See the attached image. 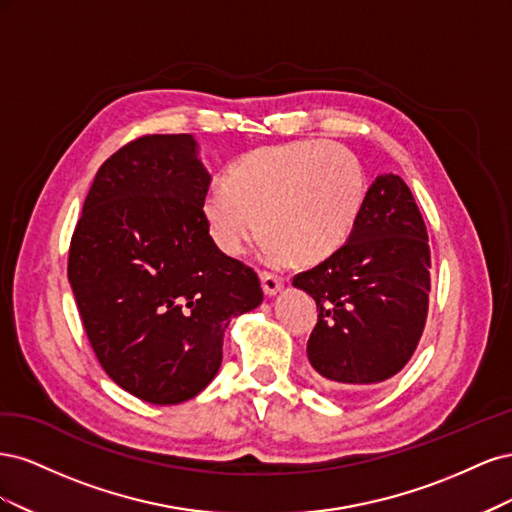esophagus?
<instances>
[{
	"mask_svg": "<svg viewBox=\"0 0 512 512\" xmlns=\"http://www.w3.org/2000/svg\"><path fill=\"white\" fill-rule=\"evenodd\" d=\"M260 284H262V290H265L267 297H273V294L282 288V277H277L275 273H269V271H260Z\"/></svg>",
	"mask_w": 512,
	"mask_h": 512,
	"instance_id": "1",
	"label": "esophagus"
}]
</instances>
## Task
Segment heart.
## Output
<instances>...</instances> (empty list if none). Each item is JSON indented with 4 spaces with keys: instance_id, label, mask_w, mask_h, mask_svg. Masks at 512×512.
<instances>
[{
    "instance_id": "obj_1",
    "label": "heart",
    "mask_w": 512,
    "mask_h": 512,
    "mask_svg": "<svg viewBox=\"0 0 512 512\" xmlns=\"http://www.w3.org/2000/svg\"><path fill=\"white\" fill-rule=\"evenodd\" d=\"M363 198V168L352 151L297 141L260 147L232 164L226 188L205 196L203 218L228 256L241 254L260 230L273 258L309 267L348 239Z\"/></svg>"
}]
</instances>
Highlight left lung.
<instances>
[{
  "label": "left lung",
  "instance_id": "1",
  "mask_svg": "<svg viewBox=\"0 0 512 512\" xmlns=\"http://www.w3.org/2000/svg\"><path fill=\"white\" fill-rule=\"evenodd\" d=\"M429 269L427 226L410 188L393 173L380 175L348 241L292 280L316 301L307 359L324 382L380 384L406 367L425 331Z\"/></svg>",
  "mask_w": 512,
  "mask_h": 512
}]
</instances>
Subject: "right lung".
I'll use <instances>...</instances> for the list:
<instances>
[{
  "label": "right lung",
  "mask_w": 512,
  "mask_h": 512,
  "mask_svg": "<svg viewBox=\"0 0 512 512\" xmlns=\"http://www.w3.org/2000/svg\"><path fill=\"white\" fill-rule=\"evenodd\" d=\"M209 183L192 134L138 136L98 168L72 232L68 280L89 344L149 404L203 391L228 322L262 303L256 271L209 235Z\"/></svg>",
  "instance_id": "obj_1"
}]
</instances>
